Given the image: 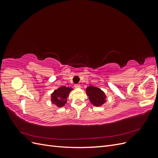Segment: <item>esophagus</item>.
Segmentation results:
<instances>
[{"label":"esophagus","instance_id":"obj_1","mask_svg":"<svg viewBox=\"0 0 158 158\" xmlns=\"http://www.w3.org/2000/svg\"><path fill=\"white\" fill-rule=\"evenodd\" d=\"M74 87L76 88H80V84H75L74 85Z\"/></svg>","mask_w":158,"mask_h":158}]
</instances>
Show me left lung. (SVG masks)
Segmentation results:
<instances>
[{"instance_id":"obj_1","label":"left lung","mask_w":158,"mask_h":158,"mask_svg":"<svg viewBox=\"0 0 158 158\" xmlns=\"http://www.w3.org/2000/svg\"><path fill=\"white\" fill-rule=\"evenodd\" d=\"M85 94L88 96L89 102L94 106L100 107L106 103L107 96L103 90L98 87L89 85L85 89Z\"/></svg>"}]
</instances>
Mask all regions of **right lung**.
Instances as JSON below:
<instances>
[{
    "mask_svg": "<svg viewBox=\"0 0 158 158\" xmlns=\"http://www.w3.org/2000/svg\"><path fill=\"white\" fill-rule=\"evenodd\" d=\"M74 89L72 87L62 86L54 90L51 94V102L55 104L57 107H62L65 106L67 102V98L72 90Z\"/></svg>",
    "mask_w": 158,
    "mask_h": 158,
    "instance_id": "right-lung-1",
    "label": "right lung"
}]
</instances>
